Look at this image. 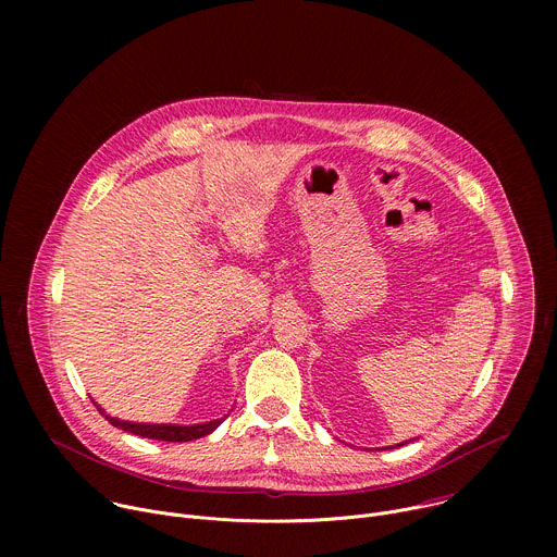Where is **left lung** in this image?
<instances>
[{"instance_id":"obj_1","label":"left lung","mask_w":557,"mask_h":557,"mask_svg":"<svg viewBox=\"0 0 557 557\" xmlns=\"http://www.w3.org/2000/svg\"><path fill=\"white\" fill-rule=\"evenodd\" d=\"M401 445H406V443H401Z\"/></svg>"}]
</instances>
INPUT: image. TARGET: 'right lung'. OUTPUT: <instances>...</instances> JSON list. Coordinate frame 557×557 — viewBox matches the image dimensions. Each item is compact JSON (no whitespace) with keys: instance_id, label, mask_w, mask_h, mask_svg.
Masks as SVG:
<instances>
[{"instance_id":"right-lung-1","label":"right lung","mask_w":557,"mask_h":557,"mask_svg":"<svg viewBox=\"0 0 557 557\" xmlns=\"http://www.w3.org/2000/svg\"><path fill=\"white\" fill-rule=\"evenodd\" d=\"M99 412L119 430L143 436V438H153V441H170V443H187V441H196L202 438L207 434H211L224 419H213L207 423H196V425H178V423H134V421H121L116 417L106 414V410L92 401Z\"/></svg>"}]
</instances>
